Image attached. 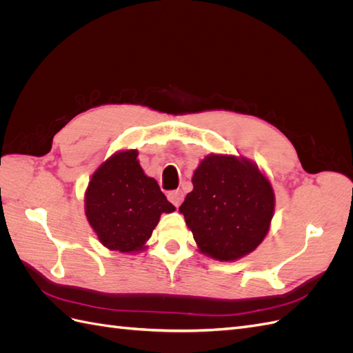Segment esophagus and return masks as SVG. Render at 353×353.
Wrapping results in <instances>:
<instances>
[{"label":"esophagus","instance_id":"obj_1","mask_svg":"<svg viewBox=\"0 0 353 353\" xmlns=\"http://www.w3.org/2000/svg\"><path fill=\"white\" fill-rule=\"evenodd\" d=\"M168 199H169V201H172L174 205L178 208V206L181 205V201L184 200V194L181 193L179 190H174V191H169V193H168Z\"/></svg>","mask_w":353,"mask_h":353}]
</instances>
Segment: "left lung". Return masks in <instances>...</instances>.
Returning a JSON list of instances; mask_svg holds the SVG:
<instances>
[{
    "label": "left lung",
    "mask_w": 353,
    "mask_h": 353,
    "mask_svg": "<svg viewBox=\"0 0 353 353\" xmlns=\"http://www.w3.org/2000/svg\"><path fill=\"white\" fill-rule=\"evenodd\" d=\"M193 191L179 212L199 252L219 262L244 258L270 232L275 193L270 178L252 160L210 153L200 160Z\"/></svg>",
    "instance_id": "obj_1"
}]
</instances>
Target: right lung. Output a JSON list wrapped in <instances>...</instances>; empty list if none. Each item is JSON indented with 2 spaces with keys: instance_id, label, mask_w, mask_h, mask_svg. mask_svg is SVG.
Listing matches in <instances>:
<instances>
[{
  "instance_id": "right-lung-1",
  "label": "right lung",
  "mask_w": 353,
  "mask_h": 353,
  "mask_svg": "<svg viewBox=\"0 0 353 353\" xmlns=\"http://www.w3.org/2000/svg\"><path fill=\"white\" fill-rule=\"evenodd\" d=\"M137 148L113 153L94 170L85 190V216L105 249L140 253L148 245L162 213L175 210L147 176Z\"/></svg>"
}]
</instances>
